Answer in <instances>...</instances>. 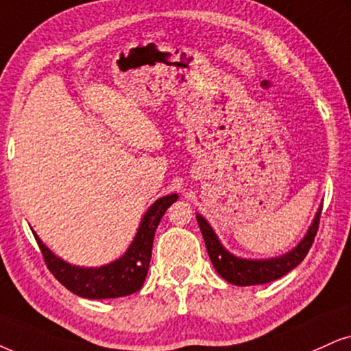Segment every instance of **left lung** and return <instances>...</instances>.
Masks as SVG:
<instances>
[{"instance_id":"1","label":"left lung","mask_w":351,"mask_h":351,"mask_svg":"<svg viewBox=\"0 0 351 351\" xmlns=\"http://www.w3.org/2000/svg\"><path fill=\"white\" fill-rule=\"evenodd\" d=\"M321 210L322 208H319L317 213H315L313 224H311L306 236L302 237L295 249L289 250L285 255H280V257L262 258V261L241 258L228 252L223 247L221 242H219L218 236L215 234L213 228L206 223V219L202 215H197V221L198 226H200L203 239H205L206 250H208L210 261L213 263L215 270L229 283L237 285V287H250V285H263L278 280L304 261L311 245H313L314 237L317 234Z\"/></svg>"}]
</instances>
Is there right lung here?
Returning a JSON list of instances; mask_svg holds the SVG:
<instances>
[{
  "label": "right lung",
  "mask_w": 351,
  "mask_h": 351,
  "mask_svg": "<svg viewBox=\"0 0 351 351\" xmlns=\"http://www.w3.org/2000/svg\"><path fill=\"white\" fill-rule=\"evenodd\" d=\"M177 198H179L177 193L158 198L143 216L135 239L130 244L127 252L117 261L102 267L86 268L71 265L56 257L36 232L32 231V234L36 237L43 261L51 275L71 293L81 298H89V300L128 296L138 291L145 283L151 262L156 228L166 210L177 202Z\"/></svg>",
  "instance_id": "add662e5"
}]
</instances>
